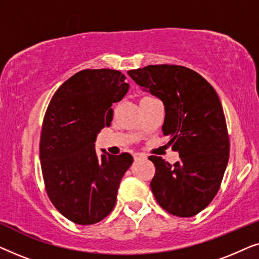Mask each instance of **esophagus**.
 <instances>
[{
	"label": "esophagus",
	"instance_id": "34e87169",
	"mask_svg": "<svg viewBox=\"0 0 259 259\" xmlns=\"http://www.w3.org/2000/svg\"><path fill=\"white\" fill-rule=\"evenodd\" d=\"M133 158H134V160H140V159H145L146 157H145V154H143V153H134Z\"/></svg>",
	"mask_w": 259,
	"mask_h": 259
}]
</instances>
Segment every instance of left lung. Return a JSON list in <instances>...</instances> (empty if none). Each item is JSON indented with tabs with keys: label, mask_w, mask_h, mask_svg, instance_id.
Instances as JSON below:
<instances>
[{
	"label": "left lung",
	"mask_w": 259,
	"mask_h": 259,
	"mask_svg": "<svg viewBox=\"0 0 259 259\" xmlns=\"http://www.w3.org/2000/svg\"><path fill=\"white\" fill-rule=\"evenodd\" d=\"M127 74L162 101V133L179 153L173 165L155 155L148 158L155 166L150 184L155 200L168 213L192 217L217 194L229 161L221 100L203 76L183 66L151 65Z\"/></svg>",
	"instance_id": "left-lung-1"
}]
</instances>
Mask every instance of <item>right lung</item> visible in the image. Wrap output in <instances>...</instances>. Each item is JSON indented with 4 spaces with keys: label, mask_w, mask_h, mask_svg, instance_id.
Wrapping results in <instances>:
<instances>
[{
    "label": "right lung",
    "mask_w": 259,
    "mask_h": 259,
    "mask_svg": "<svg viewBox=\"0 0 259 259\" xmlns=\"http://www.w3.org/2000/svg\"><path fill=\"white\" fill-rule=\"evenodd\" d=\"M125 79L119 70H81L60 86L46 112L40 140L46 191L60 213L75 224H95L111 213L133 162L130 153L95 151L99 132L111 126L112 105L128 92Z\"/></svg>",
    "instance_id": "add662e5"
}]
</instances>
